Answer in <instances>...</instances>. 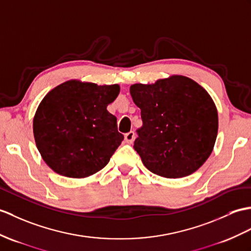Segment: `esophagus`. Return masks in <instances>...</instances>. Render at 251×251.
Instances as JSON below:
<instances>
[{"instance_id": "34e87169", "label": "esophagus", "mask_w": 251, "mask_h": 251, "mask_svg": "<svg viewBox=\"0 0 251 251\" xmlns=\"http://www.w3.org/2000/svg\"><path fill=\"white\" fill-rule=\"evenodd\" d=\"M134 139H135V133H134L133 131H130L129 133H126L125 135V140L127 144H132L134 142Z\"/></svg>"}]
</instances>
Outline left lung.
Segmentation results:
<instances>
[{"instance_id":"1","label":"left lung","mask_w":251,"mask_h":251,"mask_svg":"<svg viewBox=\"0 0 251 251\" xmlns=\"http://www.w3.org/2000/svg\"><path fill=\"white\" fill-rule=\"evenodd\" d=\"M143 126L134 149L151 173L182 178L198 170L212 153L218 115L207 91L192 78L173 75L130 87Z\"/></svg>"}]
</instances>
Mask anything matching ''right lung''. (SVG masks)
<instances>
[{"mask_svg":"<svg viewBox=\"0 0 251 251\" xmlns=\"http://www.w3.org/2000/svg\"><path fill=\"white\" fill-rule=\"evenodd\" d=\"M119 85L98 86L71 79L53 88L36 111L33 132L44 161L68 178H86L111 160L124 140L106 107Z\"/></svg>","mask_w":251,"mask_h":251,"instance_id":"add662e5","label":"right lung"}]
</instances>
